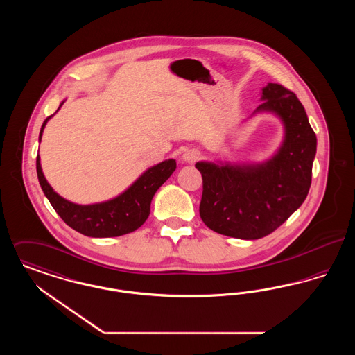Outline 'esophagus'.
<instances>
[{"label": "esophagus", "instance_id": "34e87169", "mask_svg": "<svg viewBox=\"0 0 355 355\" xmlns=\"http://www.w3.org/2000/svg\"><path fill=\"white\" fill-rule=\"evenodd\" d=\"M200 157H201V153L198 152V150H196V149H189V150H186V152L182 154V159H184V162H186V164H193V162H196Z\"/></svg>", "mask_w": 355, "mask_h": 355}]
</instances>
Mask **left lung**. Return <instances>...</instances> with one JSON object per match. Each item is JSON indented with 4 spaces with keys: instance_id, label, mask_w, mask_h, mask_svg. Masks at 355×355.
<instances>
[{
    "instance_id": "1",
    "label": "left lung",
    "mask_w": 355,
    "mask_h": 355,
    "mask_svg": "<svg viewBox=\"0 0 355 355\" xmlns=\"http://www.w3.org/2000/svg\"><path fill=\"white\" fill-rule=\"evenodd\" d=\"M252 117L270 113L284 125V139L262 162H209L196 168L203 180L200 216L223 236L258 239L272 233L304 203L311 185L317 137L297 96L282 85L262 87Z\"/></svg>"
}]
</instances>
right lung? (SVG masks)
Instances as JSON below:
<instances>
[{
    "mask_svg": "<svg viewBox=\"0 0 355 355\" xmlns=\"http://www.w3.org/2000/svg\"><path fill=\"white\" fill-rule=\"evenodd\" d=\"M64 102L65 100L60 103L57 112L61 109ZM54 114L44 121L38 137L40 142L48 121ZM35 166L41 189L62 220L84 236L106 238L132 233L144 225L150 214V203L155 191L174 173L177 164L175 159H165L145 170L132 185L117 197L90 205L70 202L55 193L42 173L40 155H37Z\"/></svg>",
    "mask_w": 355,
    "mask_h": 355,
    "instance_id": "right-lung-1",
    "label": "right lung"
}]
</instances>
